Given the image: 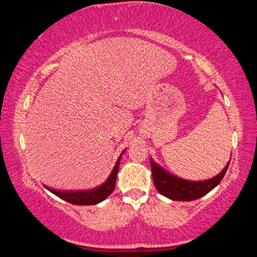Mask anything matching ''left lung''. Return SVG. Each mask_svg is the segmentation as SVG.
<instances>
[{
    "instance_id": "1",
    "label": "left lung",
    "mask_w": 257,
    "mask_h": 257,
    "mask_svg": "<svg viewBox=\"0 0 257 257\" xmlns=\"http://www.w3.org/2000/svg\"><path fill=\"white\" fill-rule=\"evenodd\" d=\"M228 164L229 161L225 168L214 178L192 181V180L181 179L169 173L151 158L152 178L158 192L172 200H184V202L198 199L216 187L225 176Z\"/></svg>"
}]
</instances>
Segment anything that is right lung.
Wrapping results in <instances>:
<instances>
[{"mask_svg": "<svg viewBox=\"0 0 257 257\" xmlns=\"http://www.w3.org/2000/svg\"><path fill=\"white\" fill-rule=\"evenodd\" d=\"M125 150L119 155V157L117 159L116 164H114L113 169H112V172L110 174V176L107 178V180H106L104 184L98 186V187L90 188V190H79V191H60V190H55V188L48 187V186L46 185H44V187H46L49 192H52L53 194H55V196L59 197V198L66 200V202L71 203V204H76V205L98 204V203L102 202V200L107 198V197L112 193V191L114 190L117 174H118L120 157H122L123 153L125 152Z\"/></svg>", "mask_w": 257, "mask_h": 257, "instance_id": "obj_1", "label": "right lung"}]
</instances>
